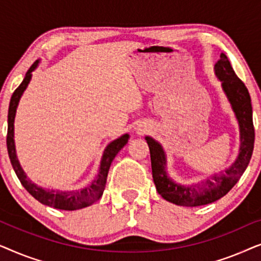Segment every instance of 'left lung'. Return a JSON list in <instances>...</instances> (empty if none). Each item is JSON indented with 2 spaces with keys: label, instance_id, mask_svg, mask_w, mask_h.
Here are the masks:
<instances>
[{
  "label": "left lung",
  "instance_id": "obj_1",
  "mask_svg": "<svg viewBox=\"0 0 261 261\" xmlns=\"http://www.w3.org/2000/svg\"><path fill=\"white\" fill-rule=\"evenodd\" d=\"M215 76L233 110L240 132V146L235 162L229 167L194 184L177 183L167 173V158L163 146L151 137H145L151 153L152 176L162 197L181 206H198L213 203L227 195L247 169L254 147V127L251 96L235 74L226 55H221L214 66Z\"/></svg>",
  "mask_w": 261,
  "mask_h": 261
}]
</instances>
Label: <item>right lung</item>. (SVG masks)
Returning a JSON list of instances; mask_svg holds the SVG:
<instances>
[{
	"label": "right lung",
	"mask_w": 261,
	"mask_h": 261,
	"mask_svg": "<svg viewBox=\"0 0 261 261\" xmlns=\"http://www.w3.org/2000/svg\"><path fill=\"white\" fill-rule=\"evenodd\" d=\"M40 60H37L33 65L30 67V70L26 72L22 83L19 85V88L14 91V94L10 98L9 109H8V133H7V149H8V154L10 163L14 171H15L17 178L23 185V188L33 196L35 199L42 204L52 206L56 209L62 210H78L85 206L94 204L96 201H98L105 191L107 177H108L109 167L112 165L114 158H115L117 153L123 148V146L128 142L129 134H123L120 138L115 139L112 142L107 145V147L103 151L101 163H99L98 173L94 180L90 184L87 185L85 188L78 189V190L72 191H60V190H49V189L41 188L33 183L30 178L27 177L22 167L20 165L19 159L16 155L15 148V140H14V122H15L16 109L19 106L21 96L23 95L28 84L32 80V72L37 69Z\"/></svg>",
	"instance_id": "add662e5"
}]
</instances>
